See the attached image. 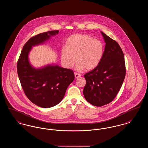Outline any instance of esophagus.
<instances>
[{
  "instance_id": "esophagus-1",
  "label": "esophagus",
  "mask_w": 148,
  "mask_h": 148,
  "mask_svg": "<svg viewBox=\"0 0 148 148\" xmlns=\"http://www.w3.org/2000/svg\"><path fill=\"white\" fill-rule=\"evenodd\" d=\"M74 75H75V78H78V77H80V75H80V74H79V73H74Z\"/></svg>"
}]
</instances>
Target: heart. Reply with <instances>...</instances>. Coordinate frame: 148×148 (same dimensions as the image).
Instances as JSON below:
<instances>
[{"label": "heart", "instance_id": "b5f03b06", "mask_svg": "<svg viewBox=\"0 0 148 148\" xmlns=\"http://www.w3.org/2000/svg\"><path fill=\"white\" fill-rule=\"evenodd\" d=\"M103 53V45L100 40L87 34H75L67 39L65 48L62 50V61L66 68H71L76 59V70L90 71L100 63Z\"/></svg>", "mask_w": 148, "mask_h": 148}]
</instances>
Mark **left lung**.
<instances>
[{
	"label": "left lung",
	"mask_w": 148,
	"mask_h": 148,
	"mask_svg": "<svg viewBox=\"0 0 148 148\" xmlns=\"http://www.w3.org/2000/svg\"><path fill=\"white\" fill-rule=\"evenodd\" d=\"M105 49L98 65L85 74L86 85L83 94L86 100L92 106H101L115 98L125 77L124 54L119 45L101 32Z\"/></svg>",
	"instance_id": "left-lung-1"
}]
</instances>
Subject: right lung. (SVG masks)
<instances>
[{
    "label": "right lung",
    "instance_id": "right-lung-1",
    "mask_svg": "<svg viewBox=\"0 0 148 148\" xmlns=\"http://www.w3.org/2000/svg\"><path fill=\"white\" fill-rule=\"evenodd\" d=\"M59 32L52 30L31 38L24 45L17 63L18 77L26 96L33 103L44 108L56 106L62 100L74 80V72L55 63L35 68L30 63L29 55L33 47L44 44Z\"/></svg>",
    "mask_w": 148,
    "mask_h": 148
}]
</instances>
